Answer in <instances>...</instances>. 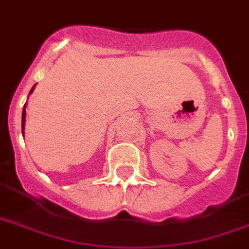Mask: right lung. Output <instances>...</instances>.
I'll list each match as a JSON object with an SVG mask.
<instances>
[{"instance_id": "right-lung-1", "label": "right lung", "mask_w": 249, "mask_h": 249, "mask_svg": "<svg viewBox=\"0 0 249 249\" xmlns=\"http://www.w3.org/2000/svg\"><path fill=\"white\" fill-rule=\"evenodd\" d=\"M33 89H35V85H33V88L31 89V91H29V94L32 93ZM25 108V106H24ZM23 108V113H21V130H23V133H24V123H25V109Z\"/></svg>"}]
</instances>
